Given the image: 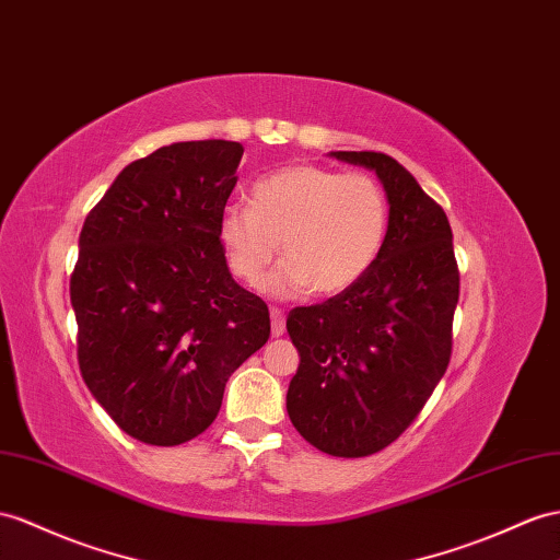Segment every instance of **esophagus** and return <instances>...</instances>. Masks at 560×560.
<instances>
[{
  "label": "esophagus",
  "mask_w": 560,
  "mask_h": 560,
  "mask_svg": "<svg viewBox=\"0 0 560 560\" xmlns=\"http://www.w3.org/2000/svg\"><path fill=\"white\" fill-rule=\"evenodd\" d=\"M269 317H271V336H275V338L283 336V331H285V317H283V312H281V310H271Z\"/></svg>",
  "instance_id": "esophagus-1"
}]
</instances>
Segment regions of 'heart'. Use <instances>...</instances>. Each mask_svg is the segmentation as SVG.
I'll return each mask as SVG.
<instances>
[{
    "label": "heart",
    "instance_id": "1",
    "mask_svg": "<svg viewBox=\"0 0 560 560\" xmlns=\"http://www.w3.org/2000/svg\"><path fill=\"white\" fill-rule=\"evenodd\" d=\"M388 222V198L374 177L298 163L257 179L250 206L226 203L218 241L226 267L246 283L265 275L281 241L285 260L262 281L269 298H334L376 265Z\"/></svg>",
    "mask_w": 560,
    "mask_h": 560
}]
</instances>
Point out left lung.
I'll list each match as a JSON object with an SVG mask.
<instances>
[{
  "label": "left lung",
  "instance_id": "8db88e82",
  "mask_svg": "<svg viewBox=\"0 0 560 560\" xmlns=\"http://www.w3.org/2000/svg\"><path fill=\"white\" fill-rule=\"evenodd\" d=\"M331 155L376 172L388 236L360 283L285 319L300 352L285 409L314 447L357 458L402 435L447 371L458 269L447 214L409 170L374 151Z\"/></svg>",
  "mask_w": 560,
  "mask_h": 560
}]
</instances>
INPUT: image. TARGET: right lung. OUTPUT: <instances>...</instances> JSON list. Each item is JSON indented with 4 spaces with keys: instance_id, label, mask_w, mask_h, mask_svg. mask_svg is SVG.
<instances>
[{
    "instance_id": "add662e5",
    "label": "right lung",
    "mask_w": 560,
    "mask_h": 560,
    "mask_svg": "<svg viewBox=\"0 0 560 560\" xmlns=\"http://www.w3.org/2000/svg\"><path fill=\"white\" fill-rule=\"evenodd\" d=\"M238 141H177L127 165L92 208L70 277L90 393L139 442L175 447L222 407L269 338L265 300L229 275L218 218Z\"/></svg>"
}]
</instances>
